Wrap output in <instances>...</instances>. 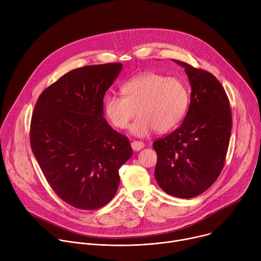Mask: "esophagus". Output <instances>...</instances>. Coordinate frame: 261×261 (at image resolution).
I'll return each mask as SVG.
<instances>
[{
  "label": "esophagus",
  "instance_id": "34e87169",
  "mask_svg": "<svg viewBox=\"0 0 261 261\" xmlns=\"http://www.w3.org/2000/svg\"><path fill=\"white\" fill-rule=\"evenodd\" d=\"M131 146H132V148H133V151H140L141 148L144 147V143H143L142 141H136V140H134V141L131 142Z\"/></svg>",
  "mask_w": 261,
  "mask_h": 261
}]
</instances>
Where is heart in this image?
<instances>
[{"instance_id":"1","label":"heart","mask_w":261,"mask_h":261,"mask_svg":"<svg viewBox=\"0 0 261 261\" xmlns=\"http://www.w3.org/2000/svg\"><path fill=\"white\" fill-rule=\"evenodd\" d=\"M124 96L110 94L104 98V111L109 122L118 129L130 126V132L144 137L154 129L166 132L180 123L189 106V89L178 77H166L157 73L134 76L122 87Z\"/></svg>"}]
</instances>
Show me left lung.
Listing matches in <instances>:
<instances>
[{
	"mask_svg": "<svg viewBox=\"0 0 261 261\" xmlns=\"http://www.w3.org/2000/svg\"><path fill=\"white\" fill-rule=\"evenodd\" d=\"M185 69L191 86L188 113L179 128L156 140L155 178L167 194L192 198L220 175L231 134V110L220 82L207 71L173 60Z\"/></svg>",
	"mask_w": 261,
	"mask_h": 261,
	"instance_id": "left-lung-1",
	"label": "left lung"
}]
</instances>
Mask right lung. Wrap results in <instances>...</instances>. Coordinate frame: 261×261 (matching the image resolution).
<instances>
[{
    "label": "right lung",
    "mask_w": 261,
    "mask_h": 261,
    "mask_svg": "<svg viewBox=\"0 0 261 261\" xmlns=\"http://www.w3.org/2000/svg\"><path fill=\"white\" fill-rule=\"evenodd\" d=\"M120 63L74 69L45 89L31 121L33 154L57 195L80 210L113 199L119 169L132 156L128 138L103 118V98Z\"/></svg>",
    "instance_id": "add662e5"
}]
</instances>
